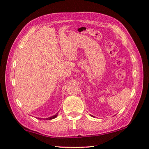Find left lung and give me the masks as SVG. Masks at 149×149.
<instances>
[{
  "label": "left lung",
  "instance_id": "left-lung-1",
  "mask_svg": "<svg viewBox=\"0 0 149 149\" xmlns=\"http://www.w3.org/2000/svg\"><path fill=\"white\" fill-rule=\"evenodd\" d=\"M91 116H93V117H94V116H92V115H91Z\"/></svg>",
  "mask_w": 149,
  "mask_h": 149
}]
</instances>
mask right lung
<instances>
[{
  "label": "right lung",
  "instance_id": "add662e5",
  "mask_svg": "<svg viewBox=\"0 0 149 149\" xmlns=\"http://www.w3.org/2000/svg\"><path fill=\"white\" fill-rule=\"evenodd\" d=\"M58 113H56L55 115H53V116H50V117H48V118H37L38 119H39V120H52V119H54V118H56L57 116H58Z\"/></svg>",
  "mask_w": 149,
  "mask_h": 149
}]
</instances>
